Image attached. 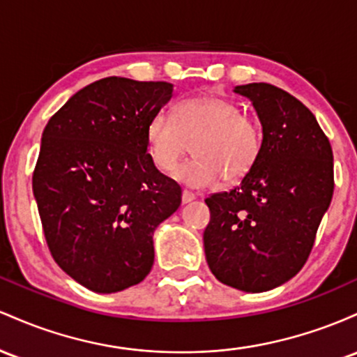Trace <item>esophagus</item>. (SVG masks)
<instances>
[{"instance_id": "1", "label": "esophagus", "mask_w": 357, "mask_h": 357, "mask_svg": "<svg viewBox=\"0 0 357 357\" xmlns=\"http://www.w3.org/2000/svg\"><path fill=\"white\" fill-rule=\"evenodd\" d=\"M194 199H195V195L192 194V192H189V190H183L182 192V204H189Z\"/></svg>"}]
</instances>
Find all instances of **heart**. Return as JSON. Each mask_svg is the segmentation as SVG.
<instances>
[{"instance_id": "b5f03b06", "label": "heart", "mask_w": 357, "mask_h": 357, "mask_svg": "<svg viewBox=\"0 0 357 357\" xmlns=\"http://www.w3.org/2000/svg\"><path fill=\"white\" fill-rule=\"evenodd\" d=\"M192 142V157L175 172L189 187H209L219 178L236 182L258 162L263 148L259 123L221 96H197L175 104L174 113H157L148 121L146 148L151 162L172 172Z\"/></svg>"}]
</instances>
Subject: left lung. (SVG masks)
Returning <instances> with one entry per match:
<instances>
[{
  "label": "left lung",
  "mask_w": 357,
  "mask_h": 357,
  "mask_svg": "<svg viewBox=\"0 0 357 357\" xmlns=\"http://www.w3.org/2000/svg\"><path fill=\"white\" fill-rule=\"evenodd\" d=\"M263 126L258 162L239 187L206 199L204 250L212 275L248 294L271 290L305 265L334 192V157L317 119L266 82L236 86Z\"/></svg>",
  "instance_id": "1"
}]
</instances>
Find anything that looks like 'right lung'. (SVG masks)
<instances>
[{"label":"right lung","instance_id":"obj_1","mask_svg":"<svg viewBox=\"0 0 357 357\" xmlns=\"http://www.w3.org/2000/svg\"><path fill=\"white\" fill-rule=\"evenodd\" d=\"M168 82L106 77L75 92L42 135L33 195L55 263L96 294L138 285L153 266V232L182 202L155 167L146 126Z\"/></svg>","mask_w":357,"mask_h":357}]
</instances>
